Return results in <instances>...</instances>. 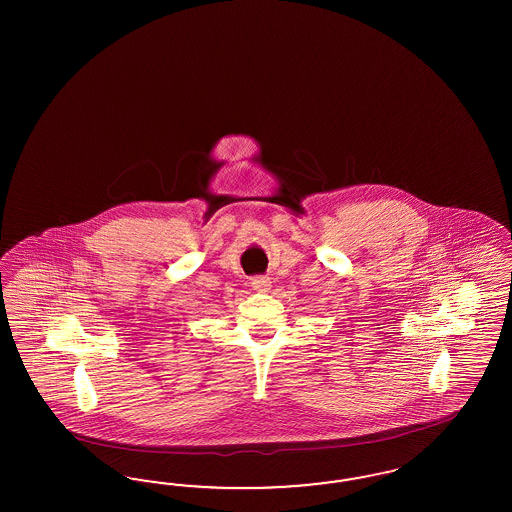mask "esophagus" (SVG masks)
<instances>
[{"label":"esophagus","mask_w":512,"mask_h":512,"mask_svg":"<svg viewBox=\"0 0 512 512\" xmlns=\"http://www.w3.org/2000/svg\"><path fill=\"white\" fill-rule=\"evenodd\" d=\"M251 287H253L257 293H268L270 287H272V281H270V278L259 276V278L251 279Z\"/></svg>","instance_id":"obj_1"}]
</instances>
